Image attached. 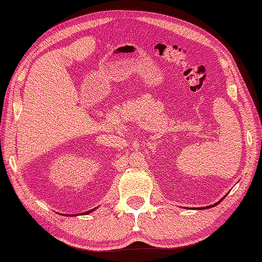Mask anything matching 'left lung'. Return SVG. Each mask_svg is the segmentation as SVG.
Listing matches in <instances>:
<instances>
[{
    "label": "left lung",
    "mask_w": 262,
    "mask_h": 262,
    "mask_svg": "<svg viewBox=\"0 0 262 262\" xmlns=\"http://www.w3.org/2000/svg\"><path fill=\"white\" fill-rule=\"evenodd\" d=\"M225 197H226V196H225ZM225 197H224V198H225ZM224 198H221V199H220V200L218 201V203H217V204H214V205H211V206H208V207H199V208H195V209H208V208H211V207H214V206H217V205H218V204L220 203V201H221V200H223Z\"/></svg>",
    "instance_id": "1"
}]
</instances>
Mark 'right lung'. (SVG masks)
Instances as JSON below:
<instances>
[{
	"instance_id": "1",
	"label": "right lung",
	"mask_w": 262,
	"mask_h": 262,
	"mask_svg": "<svg viewBox=\"0 0 262 262\" xmlns=\"http://www.w3.org/2000/svg\"><path fill=\"white\" fill-rule=\"evenodd\" d=\"M95 209H96V208H94V209H92V210H89V211H86V212H84V213H79V214H89V213H91L92 211H94ZM64 216H70V217H73V216H77V214H64Z\"/></svg>"
}]
</instances>
